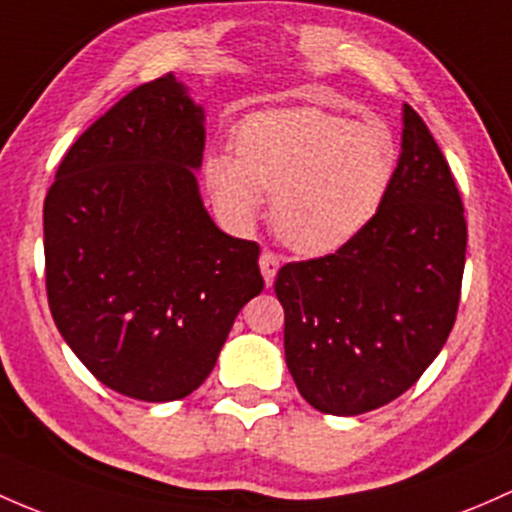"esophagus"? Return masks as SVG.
<instances>
[{"label": "esophagus", "instance_id": "34e87169", "mask_svg": "<svg viewBox=\"0 0 512 512\" xmlns=\"http://www.w3.org/2000/svg\"><path fill=\"white\" fill-rule=\"evenodd\" d=\"M260 270H262V277H265L267 287H272L274 277H277V270H279V255H274V252H270V250L262 252Z\"/></svg>", "mask_w": 512, "mask_h": 512}]
</instances>
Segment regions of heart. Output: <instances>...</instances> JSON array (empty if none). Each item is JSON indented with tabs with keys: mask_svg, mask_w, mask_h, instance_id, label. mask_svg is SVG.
Listing matches in <instances>:
<instances>
[{
	"mask_svg": "<svg viewBox=\"0 0 512 512\" xmlns=\"http://www.w3.org/2000/svg\"><path fill=\"white\" fill-rule=\"evenodd\" d=\"M233 154H208L203 181L218 213L250 228L262 193L292 250L328 255L358 238L385 206L397 174V142L380 122L314 107L250 115L235 127Z\"/></svg>",
	"mask_w": 512,
	"mask_h": 512,
	"instance_id": "heart-1",
	"label": "heart"
}]
</instances>
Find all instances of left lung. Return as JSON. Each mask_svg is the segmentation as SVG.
I'll return each mask as SVG.
<instances>
[{
  "mask_svg": "<svg viewBox=\"0 0 512 512\" xmlns=\"http://www.w3.org/2000/svg\"><path fill=\"white\" fill-rule=\"evenodd\" d=\"M464 262L459 188L432 132L405 105L395 184L373 223L333 255L289 262L274 282L301 397L353 417L410 390L449 338Z\"/></svg>",
  "mask_w": 512,
  "mask_h": 512,
  "instance_id": "obj_1",
  "label": "left lung"
}]
</instances>
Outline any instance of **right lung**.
<instances>
[{
  "instance_id": "obj_1",
  "label": "right lung",
  "mask_w": 512,
  "mask_h": 512,
  "mask_svg": "<svg viewBox=\"0 0 512 512\" xmlns=\"http://www.w3.org/2000/svg\"><path fill=\"white\" fill-rule=\"evenodd\" d=\"M203 147L206 110L169 73L75 139L43 203L53 321L102 385L134 400L191 395L265 289L260 245L225 235L203 206Z\"/></svg>"
}]
</instances>
